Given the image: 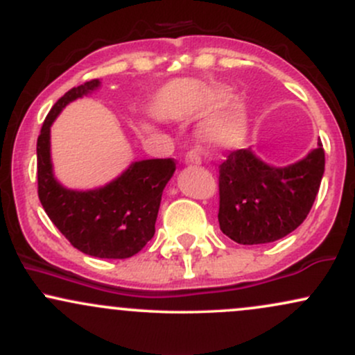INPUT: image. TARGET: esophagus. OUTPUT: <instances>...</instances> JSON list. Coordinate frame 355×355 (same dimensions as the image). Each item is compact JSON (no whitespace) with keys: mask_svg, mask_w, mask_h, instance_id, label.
<instances>
[{"mask_svg":"<svg viewBox=\"0 0 355 355\" xmlns=\"http://www.w3.org/2000/svg\"><path fill=\"white\" fill-rule=\"evenodd\" d=\"M185 164H189V165H200L202 164L200 150H198V148H191L190 152H187V155H185Z\"/></svg>","mask_w":355,"mask_h":355,"instance_id":"1","label":"esophagus"}]
</instances>
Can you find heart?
<instances>
[{
	"label": "heart",
	"instance_id": "heart-1",
	"mask_svg": "<svg viewBox=\"0 0 355 355\" xmlns=\"http://www.w3.org/2000/svg\"><path fill=\"white\" fill-rule=\"evenodd\" d=\"M225 93L217 89L210 95L211 100L223 98ZM247 133V115L240 105H232L218 115L210 118L203 126L202 137L203 140L209 141L210 145L222 146V148H230V146L239 145Z\"/></svg>",
	"mask_w": 355,
	"mask_h": 355
}]
</instances>
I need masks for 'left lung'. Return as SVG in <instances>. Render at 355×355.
Here are the masks:
<instances>
[{
  "instance_id": "obj_1",
  "label": "left lung",
  "mask_w": 355,
  "mask_h": 355,
  "mask_svg": "<svg viewBox=\"0 0 355 355\" xmlns=\"http://www.w3.org/2000/svg\"><path fill=\"white\" fill-rule=\"evenodd\" d=\"M324 166L320 141L307 157L287 166L266 164L252 148L232 152L218 166L220 230L242 245L288 235L311 211Z\"/></svg>"
}]
</instances>
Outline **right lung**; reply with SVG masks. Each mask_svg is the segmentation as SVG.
Segmentation results:
<instances>
[{
	"label": "right lung",
	"mask_w": 355,
	"mask_h": 355,
	"mask_svg": "<svg viewBox=\"0 0 355 355\" xmlns=\"http://www.w3.org/2000/svg\"><path fill=\"white\" fill-rule=\"evenodd\" d=\"M98 87L100 80H92L71 88L48 113L36 144L38 197L56 229L80 252L98 259H128L153 237L162 193L175 172V162H133L115 180L93 190L61 185L53 173L51 125L68 103Z\"/></svg>",
	"instance_id": "right-lung-1"
}]
</instances>
